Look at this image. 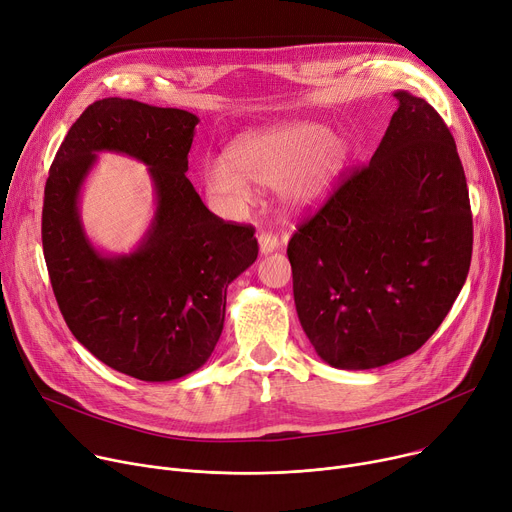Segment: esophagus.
I'll return each instance as SVG.
<instances>
[{
    "instance_id": "obj_1",
    "label": "esophagus",
    "mask_w": 512,
    "mask_h": 512,
    "mask_svg": "<svg viewBox=\"0 0 512 512\" xmlns=\"http://www.w3.org/2000/svg\"><path fill=\"white\" fill-rule=\"evenodd\" d=\"M258 246H260V254H270V252H274V250L281 246V242H279V238L274 233L262 231L258 235Z\"/></svg>"
}]
</instances>
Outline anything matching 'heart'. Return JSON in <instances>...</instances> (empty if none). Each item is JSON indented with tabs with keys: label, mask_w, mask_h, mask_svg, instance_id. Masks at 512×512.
<instances>
[{
	"label": "heart",
	"mask_w": 512,
	"mask_h": 512,
	"mask_svg": "<svg viewBox=\"0 0 512 512\" xmlns=\"http://www.w3.org/2000/svg\"><path fill=\"white\" fill-rule=\"evenodd\" d=\"M348 157V145L318 123H283L244 133L229 147V160L213 157L203 168L205 188L225 209L252 201L248 179L279 188L283 205L305 211L320 205Z\"/></svg>",
	"instance_id": "b5f03b06"
}]
</instances>
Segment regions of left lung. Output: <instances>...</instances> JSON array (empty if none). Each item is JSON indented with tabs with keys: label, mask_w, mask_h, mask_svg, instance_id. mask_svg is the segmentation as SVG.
I'll return each instance as SVG.
<instances>
[{
	"label": "left lung",
	"mask_w": 512,
	"mask_h": 512,
	"mask_svg": "<svg viewBox=\"0 0 512 512\" xmlns=\"http://www.w3.org/2000/svg\"><path fill=\"white\" fill-rule=\"evenodd\" d=\"M371 162L342 174L287 248L303 332L336 369H375L416 352L469 272L474 225L455 139L408 92Z\"/></svg>",
	"instance_id": "8db88e82"
}]
</instances>
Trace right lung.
I'll list each match as a JSON object with an SVG mask.
<instances>
[{"label":"right lung","mask_w":512,"mask_h":512,"mask_svg":"<svg viewBox=\"0 0 512 512\" xmlns=\"http://www.w3.org/2000/svg\"><path fill=\"white\" fill-rule=\"evenodd\" d=\"M196 125L180 108L96 100L71 125L45 186L43 252L63 320L98 361L141 381L207 363L227 287L258 258L254 227L213 215L184 174ZM98 150L150 166L158 207L131 255L104 257L79 221V188Z\"/></svg>","instance_id":"1"}]
</instances>
